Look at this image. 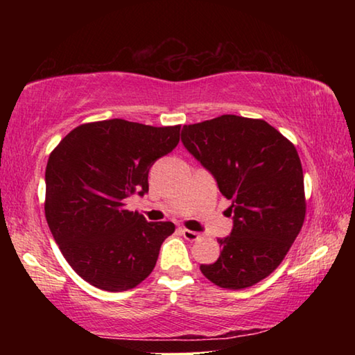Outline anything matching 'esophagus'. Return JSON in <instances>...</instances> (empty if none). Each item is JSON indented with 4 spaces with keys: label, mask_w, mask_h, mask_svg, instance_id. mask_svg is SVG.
<instances>
[{
    "label": "esophagus",
    "mask_w": 355,
    "mask_h": 355,
    "mask_svg": "<svg viewBox=\"0 0 355 355\" xmlns=\"http://www.w3.org/2000/svg\"><path fill=\"white\" fill-rule=\"evenodd\" d=\"M182 233H183V236L188 239V241H197V239L200 238V233L192 232V230H189V228H183Z\"/></svg>",
    "instance_id": "obj_1"
}]
</instances>
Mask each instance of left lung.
Segmentation results:
<instances>
[{"instance_id": "1", "label": "left lung", "mask_w": 355, "mask_h": 355, "mask_svg": "<svg viewBox=\"0 0 355 355\" xmlns=\"http://www.w3.org/2000/svg\"><path fill=\"white\" fill-rule=\"evenodd\" d=\"M182 142L213 173L232 207L233 230L200 271L214 285L243 290L277 269L305 219L304 173L291 141L261 119L224 114L184 125Z\"/></svg>"}]
</instances>
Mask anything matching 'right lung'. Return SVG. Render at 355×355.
I'll use <instances>...</instances> for the list:
<instances>
[{
  "instance_id": "1",
  "label": "right lung",
  "mask_w": 355,
  "mask_h": 355,
  "mask_svg": "<svg viewBox=\"0 0 355 355\" xmlns=\"http://www.w3.org/2000/svg\"><path fill=\"white\" fill-rule=\"evenodd\" d=\"M180 125L123 119L83 123L58 144L45 171V218L73 271L105 291L146 280L172 222H147L125 199L148 191V171L177 147Z\"/></svg>"
}]
</instances>
